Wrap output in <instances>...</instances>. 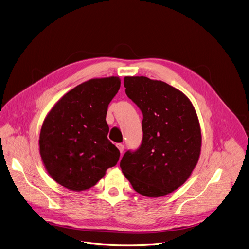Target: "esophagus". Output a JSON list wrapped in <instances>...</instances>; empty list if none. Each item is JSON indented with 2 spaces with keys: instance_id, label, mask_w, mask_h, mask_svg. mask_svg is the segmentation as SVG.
<instances>
[{
  "instance_id": "obj_1",
  "label": "esophagus",
  "mask_w": 249,
  "mask_h": 249,
  "mask_svg": "<svg viewBox=\"0 0 249 249\" xmlns=\"http://www.w3.org/2000/svg\"><path fill=\"white\" fill-rule=\"evenodd\" d=\"M116 147H118V149L120 150L121 154H123V152L124 151V145L123 143H118V144H116Z\"/></svg>"
}]
</instances>
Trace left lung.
<instances>
[{"mask_svg":"<svg viewBox=\"0 0 249 249\" xmlns=\"http://www.w3.org/2000/svg\"><path fill=\"white\" fill-rule=\"evenodd\" d=\"M125 93L142 112V140L121 168L136 191L162 197L182 186L196 167L201 129L195 108L180 90L160 80L125 76Z\"/></svg>","mask_w":249,"mask_h":249,"instance_id":"1","label":"left lung"}]
</instances>
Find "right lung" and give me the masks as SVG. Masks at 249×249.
I'll list each match as a JSON object with an SVG mask.
<instances>
[{"mask_svg": "<svg viewBox=\"0 0 249 249\" xmlns=\"http://www.w3.org/2000/svg\"><path fill=\"white\" fill-rule=\"evenodd\" d=\"M121 79H90L62 96L40 131V155L54 181L72 191L94 186L116 165L120 151L107 139V107Z\"/></svg>", "mask_w": 249, "mask_h": 249, "instance_id": "add662e5", "label": "right lung"}]
</instances>
